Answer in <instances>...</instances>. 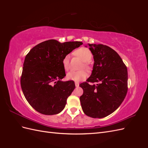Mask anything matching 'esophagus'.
<instances>
[{
	"mask_svg": "<svg viewBox=\"0 0 148 148\" xmlns=\"http://www.w3.org/2000/svg\"><path fill=\"white\" fill-rule=\"evenodd\" d=\"M75 86L78 87L79 86V83L78 82H75Z\"/></svg>",
	"mask_w": 148,
	"mask_h": 148,
	"instance_id": "obj_1",
	"label": "esophagus"
}]
</instances>
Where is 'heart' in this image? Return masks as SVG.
Instances as JSON below:
<instances>
[{"label": "heart", "mask_w": 148, "mask_h": 148, "mask_svg": "<svg viewBox=\"0 0 148 148\" xmlns=\"http://www.w3.org/2000/svg\"><path fill=\"white\" fill-rule=\"evenodd\" d=\"M75 54L78 56L80 59L84 62L83 65L82 66V69L84 68L86 70L90 69L88 62L90 61L92 59V53L89 50L88 48L86 47H81L77 51H75ZM63 66L65 70H68L69 69L70 65V56L69 55H66L64 57L63 61ZM88 73L84 70H80L78 71H71L69 72L66 75V79L69 80H71L76 82H78L84 79L87 77Z\"/></svg>", "instance_id": "heart-1"}]
</instances>
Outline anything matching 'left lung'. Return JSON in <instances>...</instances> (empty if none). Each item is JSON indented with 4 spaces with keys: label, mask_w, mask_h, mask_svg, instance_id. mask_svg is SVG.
Returning a JSON list of instances; mask_svg holds the SVG:
<instances>
[{
    "label": "left lung",
    "mask_w": 148,
    "mask_h": 148,
    "mask_svg": "<svg viewBox=\"0 0 148 148\" xmlns=\"http://www.w3.org/2000/svg\"><path fill=\"white\" fill-rule=\"evenodd\" d=\"M88 45L95 63L86 82L79 84L83 89L79 99L85 114L101 119L114 112L123 101L128 91V71L114 49L103 44ZM89 82L99 83L91 85Z\"/></svg>",
    "instance_id": "obj_1"
}]
</instances>
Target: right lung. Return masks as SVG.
I'll use <instances>...</instances> for the list:
<instances>
[{"mask_svg":"<svg viewBox=\"0 0 148 148\" xmlns=\"http://www.w3.org/2000/svg\"><path fill=\"white\" fill-rule=\"evenodd\" d=\"M82 44L50 39L34 46L26 56L21 87L26 99L38 112L55 115L65 108L75 84L73 81H61L66 76L62 61Z\"/></svg>","mask_w":148,"mask_h":148,"instance_id":"1","label":"right lung"}]
</instances>
